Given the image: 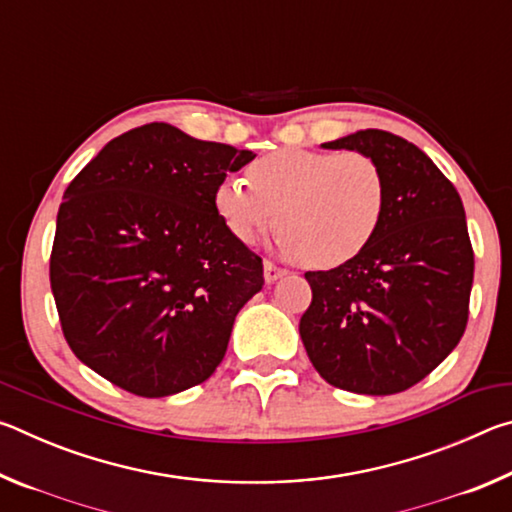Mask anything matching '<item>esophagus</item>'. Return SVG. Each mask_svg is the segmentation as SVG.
Segmentation results:
<instances>
[{
    "mask_svg": "<svg viewBox=\"0 0 512 512\" xmlns=\"http://www.w3.org/2000/svg\"><path fill=\"white\" fill-rule=\"evenodd\" d=\"M282 275H287V271H284V268L275 266L273 262H264V280H266V284H273L275 280H280Z\"/></svg>",
    "mask_w": 512,
    "mask_h": 512,
    "instance_id": "esophagus-1",
    "label": "esophagus"
}]
</instances>
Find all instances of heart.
Masks as SVG:
<instances>
[{
    "label": "heart",
    "instance_id": "obj_1",
    "mask_svg": "<svg viewBox=\"0 0 512 512\" xmlns=\"http://www.w3.org/2000/svg\"><path fill=\"white\" fill-rule=\"evenodd\" d=\"M246 179L214 189L230 237L253 246L277 223V248L316 271L357 259L384 221L386 178L366 153L280 149L250 164Z\"/></svg>",
    "mask_w": 512,
    "mask_h": 512
}]
</instances>
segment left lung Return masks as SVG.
<instances>
[{"label":"left lung","instance_id":"1","mask_svg":"<svg viewBox=\"0 0 512 512\" xmlns=\"http://www.w3.org/2000/svg\"><path fill=\"white\" fill-rule=\"evenodd\" d=\"M323 149L370 155L386 178V212L357 259L305 273L314 296L300 339L327 384L359 395L402 393L465 332L474 253L463 201L404 137L368 128Z\"/></svg>","mask_w":512,"mask_h":512}]
</instances>
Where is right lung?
<instances>
[{
	"label": "right lung",
	"mask_w": 512,
	"mask_h": 512,
	"mask_svg": "<svg viewBox=\"0 0 512 512\" xmlns=\"http://www.w3.org/2000/svg\"><path fill=\"white\" fill-rule=\"evenodd\" d=\"M253 158L155 121L110 140L69 183L49 280L85 366L140 397L212 375L264 287L262 259L214 210L216 185Z\"/></svg>",
	"instance_id": "1"
}]
</instances>
